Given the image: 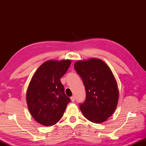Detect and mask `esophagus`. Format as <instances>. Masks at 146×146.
<instances>
[{
	"label": "esophagus",
	"instance_id": "esophagus-1",
	"mask_svg": "<svg viewBox=\"0 0 146 146\" xmlns=\"http://www.w3.org/2000/svg\"><path fill=\"white\" fill-rule=\"evenodd\" d=\"M75 97H74V96H73V97H71V102H75Z\"/></svg>",
	"mask_w": 146,
	"mask_h": 146
}]
</instances>
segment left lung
Segmentation results:
<instances>
[{"label": "left lung", "instance_id": "left-lung-1", "mask_svg": "<svg viewBox=\"0 0 146 146\" xmlns=\"http://www.w3.org/2000/svg\"><path fill=\"white\" fill-rule=\"evenodd\" d=\"M74 68L82 78L86 91L85 102L80 104L81 111L93 123L105 122L115 111L119 97L112 71L103 60L96 58L78 60Z\"/></svg>", "mask_w": 146, "mask_h": 146}]
</instances>
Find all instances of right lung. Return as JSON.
<instances>
[{"mask_svg": "<svg viewBox=\"0 0 146 146\" xmlns=\"http://www.w3.org/2000/svg\"><path fill=\"white\" fill-rule=\"evenodd\" d=\"M71 63L68 59L46 61L35 72L29 84L26 92L28 110L34 119L44 126L57 123L70 102L60 79Z\"/></svg>", "mask_w": 146, "mask_h": 146, "instance_id": "1", "label": "right lung"}]
</instances>
